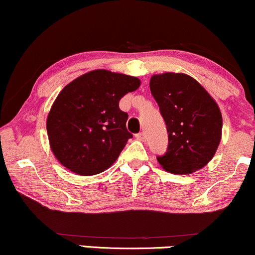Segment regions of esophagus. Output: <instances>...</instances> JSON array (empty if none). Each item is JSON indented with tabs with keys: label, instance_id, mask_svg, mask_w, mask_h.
<instances>
[{
	"label": "esophagus",
	"instance_id": "1",
	"mask_svg": "<svg viewBox=\"0 0 255 255\" xmlns=\"http://www.w3.org/2000/svg\"><path fill=\"white\" fill-rule=\"evenodd\" d=\"M136 137H137V139L142 140V142H144V140H145V139H146L145 132H139V133H137V134H136Z\"/></svg>",
	"mask_w": 255,
	"mask_h": 255
}]
</instances>
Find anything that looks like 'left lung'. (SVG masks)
<instances>
[{
    "label": "left lung",
    "mask_w": 255,
    "mask_h": 255,
    "mask_svg": "<svg viewBox=\"0 0 255 255\" xmlns=\"http://www.w3.org/2000/svg\"><path fill=\"white\" fill-rule=\"evenodd\" d=\"M150 91L166 125L168 150L157 161L172 174H190L203 168L221 140L222 116L212 96L184 73L155 74Z\"/></svg>",
    "instance_id": "1"
}]
</instances>
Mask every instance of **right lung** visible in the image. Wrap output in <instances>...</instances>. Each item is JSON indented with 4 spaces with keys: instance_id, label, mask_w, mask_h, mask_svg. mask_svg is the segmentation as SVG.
<instances>
[{
    "instance_id": "right-lung-1",
    "label": "right lung",
    "mask_w": 255,
    "mask_h": 255,
    "mask_svg": "<svg viewBox=\"0 0 255 255\" xmlns=\"http://www.w3.org/2000/svg\"><path fill=\"white\" fill-rule=\"evenodd\" d=\"M131 75L96 70L62 89L47 117V133L54 156L74 174L91 176L110 168L128 139V113L119 100L136 91Z\"/></svg>"
}]
</instances>
